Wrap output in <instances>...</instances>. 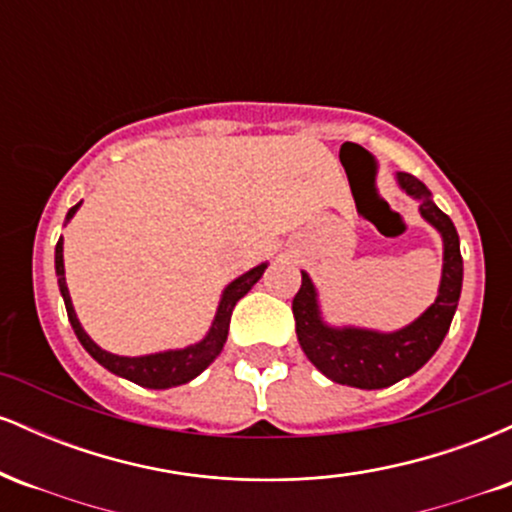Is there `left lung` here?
<instances>
[{
    "instance_id": "8db88e82",
    "label": "left lung",
    "mask_w": 512,
    "mask_h": 512,
    "mask_svg": "<svg viewBox=\"0 0 512 512\" xmlns=\"http://www.w3.org/2000/svg\"><path fill=\"white\" fill-rule=\"evenodd\" d=\"M397 182L411 199L419 202L421 216L443 238V274H440L438 296L426 313L397 332L332 327L322 320L313 279L301 272V289L293 298L298 344L308 361L332 383L380 390L416 373L443 344L460 301L462 255L455 223L433 204L431 192L419 178L397 173Z\"/></svg>"
}]
</instances>
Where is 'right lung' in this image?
<instances>
[{
    "mask_svg": "<svg viewBox=\"0 0 512 512\" xmlns=\"http://www.w3.org/2000/svg\"><path fill=\"white\" fill-rule=\"evenodd\" d=\"M79 207H81V202L74 204V207L67 211V219H64V223L72 221V216L76 214V209ZM264 269H267V262L257 264V267H252L250 272L240 274L238 279H233L231 284L223 289L219 308H216V315H214V322H211L207 337H204L202 342L185 346V349H168V351H158V354H146V356H117V354H110V351L101 349V346L88 337L84 327H81L79 317H76V313H74L72 296H69L67 279H64L62 238L57 240V245H55L57 284H60L64 308H67L69 322H72V330L76 334V339H79L81 346H84L88 354L96 358L103 368H108L110 373L132 380V383H137L142 387H151V390H168V387L190 383L192 378H197V375L202 373V370L221 354L223 344H226V337H228V325H231L233 308H236V303L240 301V298H243L245 293H248L252 286L257 284V281H260Z\"/></svg>",
    "mask_w": 512,
    "mask_h": 512,
    "instance_id": "add662e5",
    "label": "right lung"
}]
</instances>
